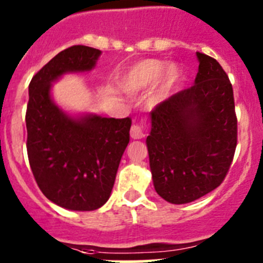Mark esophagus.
Returning <instances> with one entry per match:
<instances>
[{"label":"esophagus","instance_id":"34e87169","mask_svg":"<svg viewBox=\"0 0 263 263\" xmlns=\"http://www.w3.org/2000/svg\"><path fill=\"white\" fill-rule=\"evenodd\" d=\"M145 135H146V126H145L144 122H140V123L134 124L131 127V137L135 140L144 139Z\"/></svg>","mask_w":263,"mask_h":263}]
</instances>
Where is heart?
Wrapping results in <instances>:
<instances>
[{
	"label": "heart",
	"mask_w": 263,
	"mask_h": 263,
	"mask_svg": "<svg viewBox=\"0 0 263 263\" xmlns=\"http://www.w3.org/2000/svg\"><path fill=\"white\" fill-rule=\"evenodd\" d=\"M163 62L156 60H146L129 68L121 80V86L126 91H137L153 84L163 72ZM178 78V70L174 66L166 70L164 76V87H171Z\"/></svg>",
	"instance_id": "b5f03b06"
}]
</instances>
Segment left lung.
Masks as SVG:
<instances>
[{
    "label": "left lung",
    "mask_w": 263,
    "mask_h": 263,
    "mask_svg": "<svg viewBox=\"0 0 263 263\" xmlns=\"http://www.w3.org/2000/svg\"><path fill=\"white\" fill-rule=\"evenodd\" d=\"M195 85L150 112L146 139L155 191L171 203L192 202L219 187L238 142L233 86L220 63L197 52Z\"/></svg>",
    "instance_id": "1"
}]
</instances>
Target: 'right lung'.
<instances>
[{
	"instance_id": "obj_1",
	"label": "right lung",
	"mask_w": 263,
	"mask_h": 263,
	"mask_svg": "<svg viewBox=\"0 0 263 263\" xmlns=\"http://www.w3.org/2000/svg\"><path fill=\"white\" fill-rule=\"evenodd\" d=\"M100 50L72 46L44 65L29 84L26 150L39 190L61 208L92 211L104 205L129 142L131 118L73 119L50 99V82L91 70Z\"/></svg>"
}]
</instances>
